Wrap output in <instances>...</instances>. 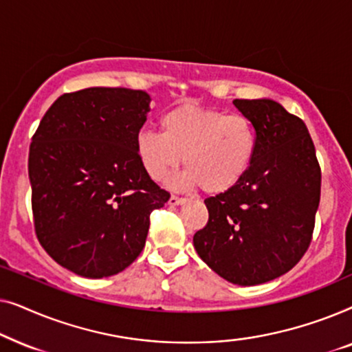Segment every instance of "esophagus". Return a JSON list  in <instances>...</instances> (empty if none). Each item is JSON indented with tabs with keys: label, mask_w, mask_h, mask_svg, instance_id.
<instances>
[{
	"label": "esophagus",
	"mask_w": 352,
	"mask_h": 352,
	"mask_svg": "<svg viewBox=\"0 0 352 352\" xmlns=\"http://www.w3.org/2000/svg\"><path fill=\"white\" fill-rule=\"evenodd\" d=\"M187 199L186 197H179V195H171L170 200H168V204H170L171 206H177V205H182L184 204Z\"/></svg>",
	"instance_id": "34e87169"
}]
</instances>
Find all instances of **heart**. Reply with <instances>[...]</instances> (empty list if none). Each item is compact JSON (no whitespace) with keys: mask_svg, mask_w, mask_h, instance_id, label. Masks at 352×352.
Wrapping results in <instances>:
<instances>
[{"mask_svg":"<svg viewBox=\"0 0 352 352\" xmlns=\"http://www.w3.org/2000/svg\"><path fill=\"white\" fill-rule=\"evenodd\" d=\"M160 124L162 133L142 129L136 136L139 162L155 182L184 158L186 171L171 181L173 187L199 186L206 194H221L247 175L256 155V128L243 113L186 104L163 115Z\"/></svg>","mask_w":352,"mask_h":352,"instance_id":"1","label":"heart"}]
</instances>
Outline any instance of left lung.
<instances>
[{"mask_svg": "<svg viewBox=\"0 0 352 352\" xmlns=\"http://www.w3.org/2000/svg\"><path fill=\"white\" fill-rule=\"evenodd\" d=\"M258 134L254 160L229 190L205 199L199 256L237 285H259L295 267L309 248L322 173L305 122L271 99H235Z\"/></svg>", "mask_w": 352, "mask_h": 352, "instance_id": "obj_1", "label": "left lung"}]
</instances>
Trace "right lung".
I'll list each match as a JSON object with an SVG mask.
<instances>
[{
	"label": "right lung",
	"instance_id": "1",
	"mask_svg": "<svg viewBox=\"0 0 352 352\" xmlns=\"http://www.w3.org/2000/svg\"><path fill=\"white\" fill-rule=\"evenodd\" d=\"M147 93L86 88L62 94L32 138L28 176L38 242L81 277H110L142 252L151 213L170 192L146 175L136 136Z\"/></svg>",
	"mask_w": 352,
	"mask_h": 352
}]
</instances>
